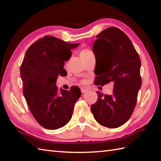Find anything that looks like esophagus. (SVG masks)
<instances>
[{
	"label": "esophagus",
	"instance_id": "34e87169",
	"mask_svg": "<svg viewBox=\"0 0 161 161\" xmlns=\"http://www.w3.org/2000/svg\"><path fill=\"white\" fill-rule=\"evenodd\" d=\"M87 91V90L86 89V88H82L81 89V93H86V92Z\"/></svg>",
	"mask_w": 161,
	"mask_h": 161
}]
</instances>
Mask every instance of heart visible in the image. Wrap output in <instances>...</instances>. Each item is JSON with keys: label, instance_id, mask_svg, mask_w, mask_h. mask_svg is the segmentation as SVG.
Masks as SVG:
<instances>
[{"label": "heart", "instance_id": "obj_1", "mask_svg": "<svg viewBox=\"0 0 161 161\" xmlns=\"http://www.w3.org/2000/svg\"><path fill=\"white\" fill-rule=\"evenodd\" d=\"M91 54H93L90 50H86V49H84L83 50L81 51L80 53V56H88V55H91Z\"/></svg>", "mask_w": 161, "mask_h": 161}]
</instances>
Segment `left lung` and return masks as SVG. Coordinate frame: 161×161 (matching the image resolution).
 Instances as JSON below:
<instances>
[{
	"label": "left lung",
	"mask_w": 161,
	"mask_h": 161,
	"mask_svg": "<svg viewBox=\"0 0 161 161\" xmlns=\"http://www.w3.org/2000/svg\"><path fill=\"white\" fill-rule=\"evenodd\" d=\"M93 46L96 58L95 84L113 82V94L97 91L98 99L91 111L99 124L108 128L124 125L134 110L141 87V62L131 40L125 32L110 27L97 35Z\"/></svg>",
	"instance_id": "1"
}]
</instances>
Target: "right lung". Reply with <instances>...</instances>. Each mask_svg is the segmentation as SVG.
Here are the masks:
<instances>
[{
    "mask_svg": "<svg viewBox=\"0 0 161 161\" xmlns=\"http://www.w3.org/2000/svg\"><path fill=\"white\" fill-rule=\"evenodd\" d=\"M79 45L46 36L25 53L20 68L23 93L34 118L44 128L57 129L66 125L81 96L77 86L70 91L60 88L59 92L56 86L58 76L66 73L64 61L70 58V50Z\"/></svg>",
    "mask_w": 161,
    "mask_h": 161,
    "instance_id": "right-lung-1",
    "label": "right lung"
}]
</instances>
